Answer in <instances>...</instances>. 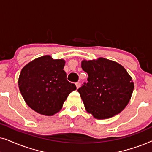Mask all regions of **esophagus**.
<instances>
[{"label":"esophagus","mask_w":152,"mask_h":152,"mask_svg":"<svg viewBox=\"0 0 152 152\" xmlns=\"http://www.w3.org/2000/svg\"><path fill=\"white\" fill-rule=\"evenodd\" d=\"M75 85H76L77 88H80V82H77Z\"/></svg>","instance_id":"1"}]
</instances>
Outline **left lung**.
<instances>
[{
	"label": "left lung",
	"mask_w": 152,
	"mask_h": 152,
	"mask_svg": "<svg viewBox=\"0 0 152 152\" xmlns=\"http://www.w3.org/2000/svg\"><path fill=\"white\" fill-rule=\"evenodd\" d=\"M88 82L78 89L85 109L97 119H107L120 113L129 102L134 84L123 66L99 57L83 60Z\"/></svg>",
	"instance_id": "8db88e82"
}]
</instances>
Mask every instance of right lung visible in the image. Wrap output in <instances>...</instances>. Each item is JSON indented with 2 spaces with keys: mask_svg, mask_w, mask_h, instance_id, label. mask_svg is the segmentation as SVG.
Masks as SVG:
<instances>
[{
  "mask_svg": "<svg viewBox=\"0 0 152 152\" xmlns=\"http://www.w3.org/2000/svg\"><path fill=\"white\" fill-rule=\"evenodd\" d=\"M65 61L45 55L23 68L18 77L20 92L27 104L44 115H53L61 109L76 86L66 80Z\"/></svg>",
  "mask_w": 152,
  "mask_h": 152,
  "instance_id": "right-lung-1",
  "label": "right lung"
}]
</instances>
